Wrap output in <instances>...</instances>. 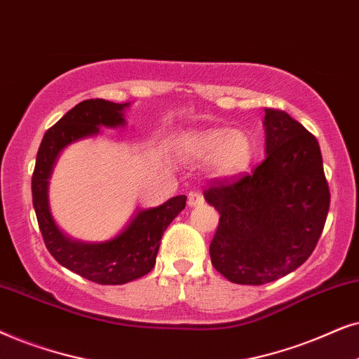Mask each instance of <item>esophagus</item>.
Listing matches in <instances>:
<instances>
[{"label":"esophagus","instance_id":"34e87169","mask_svg":"<svg viewBox=\"0 0 359 359\" xmlns=\"http://www.w3.org/2000/svg\"><path fill=\"white\" fill-rule=\"evenodd\" d=\"M205 202L203 200V195L198 194V192H190L189 194V207H198V205H202Z\"/></svg>","mask_w":359,"mask_h":359}]
</instances>
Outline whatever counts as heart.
I'll use <instances>...</instances> for the list:
<instances>
[{"label": "heart", "instance_id": "1", "mask_svg": "<svg viewBox=\"0 0 359 359\" xmlns=\"http://www.w3.org/2000/svg\"><path fill=\"white\" fill-rule=\"evenodd\" d=\"M180 151L194 159L207 157L210 170L217 175L240 174L252 159V141L245 130L212 128L185 133L180 137Z\"/></svg>", "mask_w": 359, "mask_h": 359}]
</instances>
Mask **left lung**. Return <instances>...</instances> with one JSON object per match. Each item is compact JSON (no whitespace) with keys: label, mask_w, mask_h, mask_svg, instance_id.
<instances>
[{"label":"left lung","mask_w":359,"mask_h":359,"mask_svg":"<svg viewBox=\"0 0 359 359\" xmlns=\"http://www.w3.org/2000/svg\"><path fill=\"white\" fill-rule=\"evenodd\" d=\"M264 128L266 159L203 192L219 213L212 264L235 284L272 283L302 266L330 208L317 137L280 109L266 108Z\"/></svg>","instance_id":"1"}]
</instances>
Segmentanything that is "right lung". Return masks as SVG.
Segmentation results:
<instances>
[{"instance_id":"add662e5","label":"right lung","mask_w":359,"mask_h":359,"mask_svg":"<svg viewBox=\"0 0 359 359\" xmlns=\"http://www.w3.org/2000/svg\"><path fill=\"white\" fill-rule=\"evenodd\" d=\"M130 103H113L107 100H85L42 137L32 174V203L37 223L47 250L55 261L75 274L103 285H119L146 276L156 264L161 238L172 219L185 208V195H177L159 207L137 210L119 235L102 243L72 240L57 226L50 215L49 179L60 151L83 137L97 136L100 126H124V108Z\"/></svg>"}]
</instances>
